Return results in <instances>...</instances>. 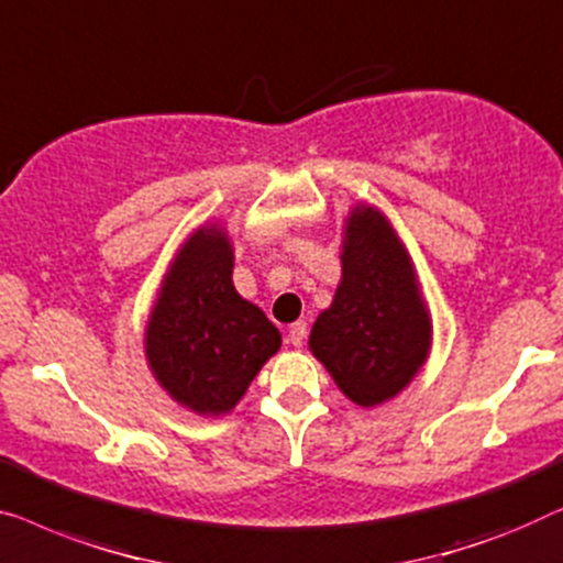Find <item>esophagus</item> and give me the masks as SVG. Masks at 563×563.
I'll return each instance as SVG.
<instances>
[{
  "label": "esophagus",
  "mask_w": 563,
  "mask_h": 563,
  "mask_svg": "<svg viewBox=\"0 0 563 563\" xmlns=\"http://www.w3.org/2000/svg\"><path fill=\"white\" fill-rule=\"evenodd\" d=\"M306 334H308L306 323H303V321H296V323H292V327L288 329V342H290L292 346H303Z\"/></svg>",
  "instance_id": "34e87169"
}]
</instances>
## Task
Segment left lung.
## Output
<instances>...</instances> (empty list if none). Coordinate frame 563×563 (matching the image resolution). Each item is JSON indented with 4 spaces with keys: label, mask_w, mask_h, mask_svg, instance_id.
I'll list each match as a JSON object with an SVG mask.
<instances>
[{
    "label": "left lung",
    "mask_w": 563,
    "mask_h": 563,
    "mask_svg": "<svg viewBox=\"0 0 563 563\" xmlns=\"http://www.w3.org/2000/svg\"><path fill=\"white\" fill-rule=\"evenodd\" d=\"M308 346L362 408L395 398L429 357L431 316L413 260L375 206H354L346 217L342 283Z\"/></svg>",
    "instance_id": "1"
}]
</instances>
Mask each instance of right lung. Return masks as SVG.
I'll use <instances>...</instances> for the list:
<instances>
[{
	"label": "right lung",
	"mask_w": 563,
	"mask_h": 563,
	"mask_svg": "<svg viewBox=\"0 0 563 563\" xmlns=\"http://www.w3.org/2000/svg\"><path fill=\"white\" fill-rule=\"evenodd\" d=\"M232 267L224 229H196L165 273L145 329L155 379L199 416L229 413L280 350V331L234 290Z\"/></svg>",
	"instance_id": "add662e5"
}]
</instances>
